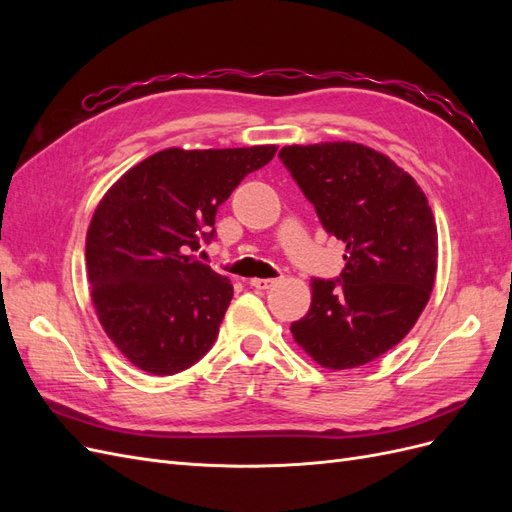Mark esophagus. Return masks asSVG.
I'll list each match as a JSON object with an SVG mask.
<instances>
[{"label":"esophagus","mask_w":512,"mask_h":512,"mask_svg":"<svg viewBox=\"0 0 512 512\" xmlns=\"http://www.w3.org/2000/svg\"><path fill=\"white\" fill-rule=\"evenodd\" d=\"M275 284V280H269V277H254L250 280V286L256 290H269Z\"/></svg>","instance_id":"esophagus-1"}]
</instances>
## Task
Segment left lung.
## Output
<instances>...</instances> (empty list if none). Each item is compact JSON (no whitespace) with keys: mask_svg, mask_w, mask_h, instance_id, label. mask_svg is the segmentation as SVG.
Segmentation results:
<instances>
[{"mask_svg":"<svg viewBox=\"0 0 512 512\" xmlns=\"http://www.w3.org/2000/svg\"><path fill=\"white\" fill-rule=\"evenodd\" d=\"M280 160L344 241V271L312 280L309 312L292 335L316 363L352 369L408 335L436 280L438 230L427 196L391 158L359 143L292 145Z\"/></svg>","mask_w":512,"mask_h":512,"instance_id":"obj_1","label":"left lung"}]
</instances>
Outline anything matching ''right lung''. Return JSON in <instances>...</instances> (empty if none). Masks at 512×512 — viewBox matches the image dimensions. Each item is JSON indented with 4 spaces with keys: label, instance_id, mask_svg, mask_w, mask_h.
I'll list each match as a JSON object with an SVG mask.
<instances>
[{
    "label": "right lung",
    "instance_id": "right-lung-1",
    "mask_svg": "<svg viewBox=\"0 0 512 512\" xmlns=\"http://www.w3.org/2000/svg\"><path fill=\"white\" fill-rule=\"evenodd\" d=\"M275 145L164 149L104 194L85 243L100 324L138 369L173 376L211 350L232 299L228 277L192 258L215 213Z\"/></svg>",
    "mask_w": 512,
    "mask_h": 512
}]
</instances>
